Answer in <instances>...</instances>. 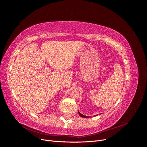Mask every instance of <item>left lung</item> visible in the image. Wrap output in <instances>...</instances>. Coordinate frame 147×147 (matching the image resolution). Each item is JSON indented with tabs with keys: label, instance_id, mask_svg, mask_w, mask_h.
I'll return each mask as SVG.
<instances>
[{
	"label": "left lung",
	"instance_id": "obj_1",
	"mask_svg": "<svg viewBox=\"0 0 147 147\" xmlns=\"http://www.w3.org/2000/svg\"><path fill=\"white\" fill-rule=\"evenodd\" d=\"M78 114H79V115L81 117H83V118H90L91 117H88V116H86V115H83V114H82L80 112H78ZM100 114H102V113H100Z\"/></svg>",
	"mask_w": 147,
	"mask_h": 147
}]
</instances>
